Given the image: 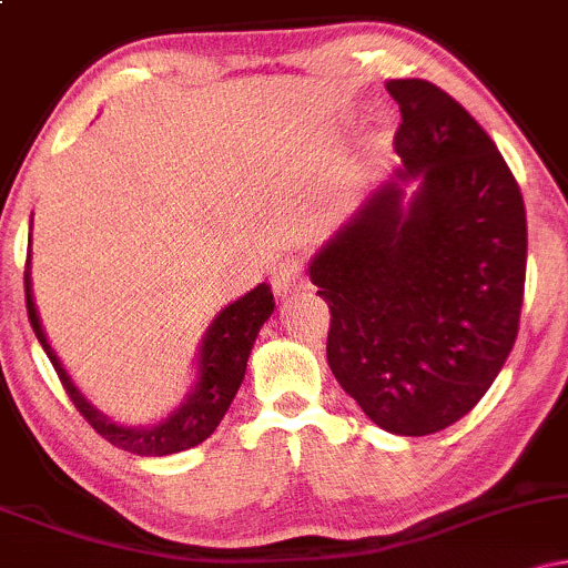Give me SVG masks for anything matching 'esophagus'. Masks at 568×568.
Instances as JSON below:
<instances>
[{
    "instance_id": "1",
    "label": "esophagus",
    "mask_w": 568,
    "mask_h": 568,
    "mask_svg": "<svg viewBox=\"0 0 568 568\" xmlns=\"http://www.w3.org/2000/svg\"><path fill=\"white\" fill-rule=\"evenodd\" d=\"M272 285H275L277 296H288V293L306 288V285H310V280H306L302 262H296V258H285L283 264H277L275 277H272Z\"/></svg>"
}]
</instances>
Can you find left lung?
<instances>
[{
    "label": "left lung",
    "mask_w": 568,
    "mask_h": 568,
    "mask_svg": "<svg viewBox=\"0 0 568 568\" xmlns=\"http://www.w3.org/2000/svg\"><path fill=\"white\" fill-rule=\"evenodd\" d=\"M400 106L387 181L310 266L331 310L328 366L374 425L429 435L470 414L518 336L526 207L497 143L446 90L389 80Z\"/></svg>",
    "instance_id": "1"
}]
</instances>
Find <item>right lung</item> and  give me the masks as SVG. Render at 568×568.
<instances>
[{"mask_svg": "<svg viewBox=\"0 0 568 568\" xmlns=\"http://www.w3.org/2000/svg\"><path fill=\"white\" fill-rule=\"evenodd\" d=\"M23 285H26V312H29V323L34 328V334L42 344V349L48 352L50 363H53L58 379H61L63 389H67L69 400L74 403V408L80 410L90 427L95 429L101 438H106L112 446L122 448V452L139 454V456H168L186 452V448L197 446L213 435V429L219 427V422L224 419V414L232 406V397L237 395L240 382L245 376L247 355H251L253 342H256L258 328H262L266 317L275 310V298H272L270 285L262 283L256 285L251 293H245L243 298L226 306L224 312L213 321L207 328L205 342L200 349V382L194 384V393L189 395V400L175 410L173 416H168L165 422L158 427L146 429H133V427H120L114 422H109L106 416L98 414V410L84 400L80 389L74 387L69 379V374L58 363L55 352L50 349L48 338H44L42 325H39L34 302H31V283H29V262H26L23 272Z\"/></svg>", "mask_w": 568, "mask_h": 568, "instance_id": "add662e5", "label": "right lung"}]
</instances>
